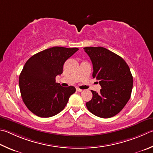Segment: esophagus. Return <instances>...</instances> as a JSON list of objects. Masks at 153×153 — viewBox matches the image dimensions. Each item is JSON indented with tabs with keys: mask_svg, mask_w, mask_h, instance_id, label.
<instances>
[{
	"mask_svg": "<svg viewBox=\"0 0 153 153\" xmlns=\"http://www.w3.org/2000/svg\"><path fill=\"white\" fill-rule=\"evenodd\" d=\"M76 90H77V91H82V89H79V88H76Z\"/></svg>",
	"mask_w": 153,
	"mask_h": 153,
	"instance_id": "1",
	"label": "esophagus"
}]
</instances>
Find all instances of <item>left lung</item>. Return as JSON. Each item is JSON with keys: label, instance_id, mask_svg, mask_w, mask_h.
Wrapping results in <instances>:
<instances>
[{"label": "left lung", "instance_id": "left-lung-1", "mask_svg": "<svg viewBox=\"0 0 153 153\" xmlns=\"http://www.w3.org/2000/svg\"><path fill=\"white\" fill-rule=\"evenodd\" d=\"M84 51L92 62V76L99 81L100 93L93 94L86 107L98 117L111 118L123 109L131 96L133 77L126 62L102 47H86Z\"/></svg>", "mask_w": 153, "mask_h": 153}]
</instances>
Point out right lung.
Wrapping results in <instances>:
<instances>
[{"label":"right lung","mask_w":153,"mask_h":153,"mask_svg":"<svg viewBox=\"0 0 153 153\" xmlns=\"http://www.w3.org/2000/svg\"><path fill=\"white\" fill-rule=\"evenodd\" d=\"M78 48L53 47L33 55L27 60L19 76V84L24 104L36 116L51 117L65 107L74 86L64 88L55 82L63 73L65 61Z\"/></svg>","instance_id":"right-lung-1"}]
</instances>
